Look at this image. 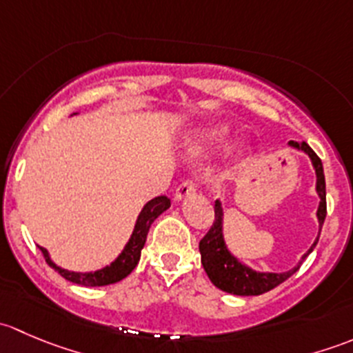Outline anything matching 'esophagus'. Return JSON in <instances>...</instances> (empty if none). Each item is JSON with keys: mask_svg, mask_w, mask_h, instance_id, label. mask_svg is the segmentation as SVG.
Returning <instances> with one entry per match:
<instances>
[{"mask_svg": "<svg viewBox=\"0 0 353 353\" xmlns=\"http://www.w3.org/2000/svg\"><path fill=\"white\" fill-rule=\"evenodd\" d=\"M199 183L198 179H186L184 183H181L176 190V199H183L191 196V194L196 193Z\"/></svg>", "mask_w": 353, "mask_h": 353, "instance_id": "1", "label": "esophagus"}]
</instances>
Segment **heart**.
Here are the masks:
<instances>
[{
    "instance_id": "1",
    "label": "heart",
    "mask_w": 353,
    "mask_h": 353,
    "mask_svg": "<svg viewBox=\"0 0 353 353\" xmlns=\"http://www.w3.org/2000/svg\"><path fill=\"white\" fill-rule=\"evenodd\" d=\"M227 134L225 126H210L198 134V145H213L223 140Z\"/></svg>"
}]
</instances>
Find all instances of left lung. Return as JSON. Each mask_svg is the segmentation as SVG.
Wrapping results in <instances>:
<instances>
[{
	"label": "left lung",
	"mask_w": 353,
	"mask_h": 353,
	"mask_svg": "<svg viewBox=\"0 0 353 353\" xmlns=\"http://www.w3.org/2000/svg\"><path fill=\"white\" fill-rule=\"evenodd\" d=\"M292 147L299 148V150H304L305 154L311 157L312 165L316 169V176H318V184H316V190H318L319 198V208H318V220H319V234H321V227L325 223L326 219V183H325V172H323V163L321 159L314 154L311 147H309L305 141L297 143V141H290ZM319 237H316V243L311 245L307 252L302 256V261H304L305 256L316 248ZM199 252H201V265L205 268L206 275L212 280V283L215 287H219L220 290L229 292L234 295H259L265 294V292L272 290L280 283L285 282L287 279H290L299 268H301L302 261L299 263L295 268L288 270L285 273H259L252 272L251 268L244 266L243 263L237 261L229 251H227V245L223 243L222 236V206L220 201H215V220H213L212 227H210L208 232L203 236V239L199 241Z\"/></svg>",
	"instance_id": "1"
}]
</instances>
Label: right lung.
Masks as SVG:
<instances>
[{
    "mask_svg": "<svg viewBox=\"0 0 353 353\" xmlns=\"http://www.w3.org/2000/svg\"><path fill=\"white\" fill-rule=\"evenodd\" d=\"M170 206V199L167 196H157L148 201L147 205L143 206L141 210L140 216L137 220V225H134L133 236H131L130 243L126 244L124 251L121 252L119 258L112 263L110 266H105V268L99 270V272L94 273H74V272H68V270L59 268L56 266L54 263L51 261L49 258L48 251L44 248H41L42 254H44L46 263L49 266L56 270L61 276H65L66 280L70 282L78 283V285H87V287H102V285H109V283H116L119 280L126 279L131 272L134 270V266L138 265L141 256V249H143L145 241H147L148 230H150V225L154 223V220L160 215L162 212H165L167 208Z\"/></svg>",
    "mask_w": 353,
    "mask_h": 353,
    "instance_id": "right-lung-1",
    "label": "right lung"
}]
</instances>
